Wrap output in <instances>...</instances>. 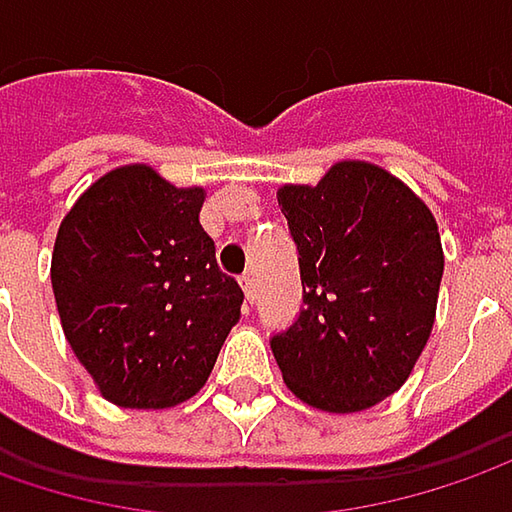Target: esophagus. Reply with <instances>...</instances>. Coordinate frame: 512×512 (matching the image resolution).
Masks as SVG:
<instances>
[{
	"label": "esophagus",
	"mask_w": 512,
	"mask_h": 512,
	"mask_svg": "<svg viewBox=\"0 0 512 512\" xmlns=\"http://www.w3.org/2000/svg\"><path fill=\"white\" fill-rule=\"evenodd\" d=\"M240 286H243V292H246V301L252 304V301H255V275L246 272V275L240 278Z\"/></svg>",
	"instance_id": "1"
}]
</instances>
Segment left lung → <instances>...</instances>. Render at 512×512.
Returning a JSON list of instances; mask_svg holds the SVG:
<instances>
[{"instance_id":"1","label":"left lung","mask_w":512,"mask_h":512,"mask_svg":"<svg viewBox=\"0 0 512 512\" xmlns=\"http://www.w3.org/2000/svg\"><path fill=\"white\" fill-rule=\"evenodd\" d=\"M304 310L269 345L295 397L362 411L411 374L435 324L443 249L432 211L368 162H339L318 185L278 191Z\"/></svg>"}]
</instances>
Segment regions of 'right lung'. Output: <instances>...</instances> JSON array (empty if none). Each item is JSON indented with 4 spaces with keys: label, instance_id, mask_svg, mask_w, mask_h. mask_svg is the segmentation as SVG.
Instances as JSON below:
<instances>
[{
    "label": "right lung",
    "instance_id": "1",
    "mask_svg": "<svg viewBox=\"0 0 512 512\" xmlns=\"http://www.w3.org/2000/svg\"><path fill=\"white\" fill-rule=\"evenodd\" d=\"M202 188L144 165L101 176L57 231L51 286L63 333L109 403L167 408L211 374L243 289L199 226Z\"/></svg>",
    "mask_w": 512,
    "mask_h": 512
}]
</instances>
